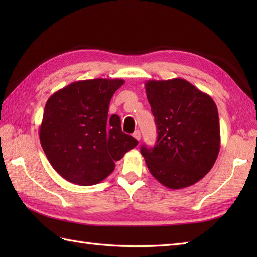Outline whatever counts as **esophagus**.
Returning <instances> with one entry per match:
<instances>
[{
  "instance_id": "34e87169",
  "label": "esophagus",
  "mask_w": 257,
  "mask_h": 257,
  "mask_svg": "<svg viewBox=\"0 0 257 257\" xmlns=\"http://www.w3.org/2000/svg\"><path fill=\"white\" fill-rule=\"evenodd\" d=\"M134 137H135L136 139H137L138 141L140 140V138H141V134H140L139 130H136V132L134 133Z\"/></svg>"
}]
</instances>
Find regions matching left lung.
Here are the masks:
<instances>
[{
  "instance_id": "left-lung-1",
  "label": "left lung",
  "mask_w": 257,
  "mask_h": 257,
  "mask_svg": "<svg viewBox=\"0 0 257 257\" xmlns=\"http://www.w3.org/2000/svg\"><path fill=\"white\" fill-rule=\"evenodd\" d=\"M145 87L158 139L154 148L141 147V155L150 173L165 187H190L211 170L219 156L215 102L182 78L148 80Z\"/></svg>"
}]
</instances>
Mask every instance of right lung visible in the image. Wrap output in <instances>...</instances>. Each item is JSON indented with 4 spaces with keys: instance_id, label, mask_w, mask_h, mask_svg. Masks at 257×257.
Segmentation results:
<instances>
[{
    "instance_id": "right-lung-1",
    "label": "right lung",
    "mask_w": 257,
    "mask_h": 257,
    "mask_svg": "<svg viewBox=\"0 0 257 257\" xmlns=\"http://www.w3.org/2000/svg\"><path fill=\"white\" fill-rule=\"evenodd\" d=\"M123 79L74 81L48 98L40 127V141L48 161L65 180L78 185L101 182L138 145L121 130L117 114L108 117L109 103Z\"/></svg>"
}]
</instances>
